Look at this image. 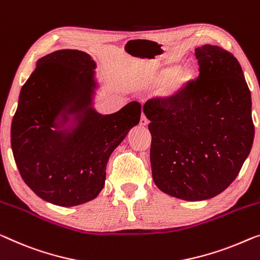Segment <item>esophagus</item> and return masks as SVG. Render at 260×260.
<instances>
[{"mask_svg": "<svg viewBox=\"0 0 260 260\" xmlns=\"http://www.w3.org/2000/svg\"><path fill=\"white\" fill-rule=\"evenodd\" d=\"M149 123V121H148V119L146 118V115L145 114H142L141 115V119H140V125L141 126H147Z\"/></svg>", "mask_w": 260, "mask_h": 260, "instance_id": "esophagus-1", "label": "esophagus"}]
</instances>
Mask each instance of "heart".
<instances>
[{
    "mask_svg": "<svg viewBox=\"0 0 260 260\" xmlns=\"http://www.w3.org/2000/svg\"><path fill=\"white\" fill-rule=\"evenodd\" d=\"M175 71V68H166L161 70L152 80V84L156 87H161V95L165 99H170L179 94L190 79V73L188 70L181 69Z\"/></svg>",
    "mask_w": 260,
    "mask_h": 260,
    "instance_id": "1",
    "label": "heart"
}]
</instances>
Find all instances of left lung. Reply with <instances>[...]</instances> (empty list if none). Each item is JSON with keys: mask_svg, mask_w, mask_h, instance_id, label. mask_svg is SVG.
Masks as SVG:
<instances>
[{"mask_svg": "<svg viewBox=\"0 0 260 260\" xmlns=\"http://www.w3.org/2000/svg\"><path fill=\"white\" fill-rule=\"evenodd\" d=\"M200 75L168 102L143 106L152 134L150 165L161 191L184 201L229 187L252 148L251 92L241 64L217 45L195 48Z\"/></svg>", "mask_w": 260, "mask_h": 260, "instance_id": "8db88e82", "label": "left lung"}]
</instances>
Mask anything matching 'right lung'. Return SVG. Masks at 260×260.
<instances>
[{
  "mask_svg": "<svg viewBox=\"0 0 260 260\" xmlns=\"http://www.w3.org/2000/svg\"><path fill=\"white\" fill-rule=\"evenodd\" d=\"M95 61L79 50L40 58L19 92L11 149L26 185L46 202L75 207L103 190L113 150L140 121L132 102L112 114L94 108Z\"/></svg>",
  "mask_w": 260,
  "mask_h": 260,
  "instance_id": "add662e5",
  "label": "right lung"
}]
</instances>
